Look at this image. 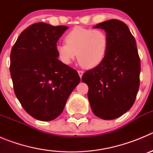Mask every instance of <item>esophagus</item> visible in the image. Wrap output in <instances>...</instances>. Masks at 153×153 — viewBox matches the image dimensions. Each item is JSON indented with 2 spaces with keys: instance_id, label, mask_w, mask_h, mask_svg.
<instances>
[{
  "instance_id": "obj_1",
  "label": "esophagus",
  "mask_w": 153,
  "mask_h": 153,
  "mask_svg": "<svg viewBox=\"0 0 153 153\" xmlns=\"http://www.w3.org/2000/svg\"><path fill=\"white\" fill-rule=\"evenodd\" d=\"M77 72H78V74H79V76H80V77H82V76H83V71H82V70H78Z\"/></svg>"
}]
</instances>
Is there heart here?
Segmentation results:
<instances>
[{"label": "heart", "instance_id": "b5f03b06", "mask_svg": "<svg viewBox=\"0 0 153 153\" xmlns=\"http://www.w3.org/2000/svg\"><path fill=\"white\" fill-rule=\"evenodd\" d=\"M65 43L56 46L58 57L69 65L76 56L84 68L92 69L100 64L109 48V37L102 30L76 27L64 36Z\"/></svg>", "mask_w": 153, "mask_h": 153}]
</instances>
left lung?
<instances>
[{
	"mask_svg": "<svg viewBox=\"0 0 153 153\" xmlns=\"http://www.w3.org/2000/svg\"><path fill=\"white\" fill-rule=\"evenodd\" d=\"M109 48L102 63L87 70L82 81L88 85L92 111L103 120H114L126 113L136 100L141 70L136 42L129 27L117 19L100 23Z\"/></svg>",
	"mask_w": 153,
	"mask_h": 153,
	"instance_id": "8db88e82",
	"label": "left lung"
}]
</instances>
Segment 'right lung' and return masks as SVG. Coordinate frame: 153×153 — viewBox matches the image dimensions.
Segmentation results:
<instances>
[{
	"label": "right lung",
	"instance_id": "obj_1",
	"mask_svg": "<svg viewBox=\"0 0 153 153\" xmlns=\"http://www.w3.org/2000/svg\"><path fill=\"white\" fill-rule=\"evenodd\" d=\"M67 28L31 24L12 47L10 72L15 95L25 111L41 121L59 117L80 82L76 70L58 60L56 42Z\"/></svg>",
	"mask_w": 153,
	"mask_h": 153
}]
</instances>
